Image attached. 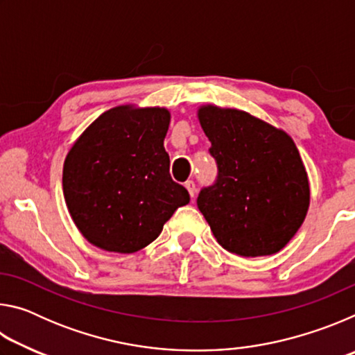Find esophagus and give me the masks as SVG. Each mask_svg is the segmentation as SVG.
<instances>
[{
    "mask_svg": "<svg viewBox=\"0 0 355 355\" xmlns=\"http://www.w3.org/2000/svg\"><path fill=\"white\" fill-rule=\"evenodd\" d=\"M184 188L188 189V192H189V196H191V197H194V196H196V184H194V182H192V180H189V182H186V183H184Z\"/></svg>",
    "mask_w": 355,
    "mask_h": 355,
    "instance_id": "1",
    "label": "esophagus"
}]
</instances>
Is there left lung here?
<instances>
[{
    "label": "left lung",
    "instance_id": "1",
    "mask_svg": "<svg viewBox=\"0 0 355 355\" xmlns=\"http://www.w3.org/2000/svg\"><path fill=\"white\" fill-rule=\"evenodd\" d=\"M197 117L219 171L216 183L197 197L214 238L241 257L277 254L310 207L309 175L296 144L245 111L203 105Z\"/></svg>",
    "mask_w": 355,
    "mask_h": 355
}]
</instances>
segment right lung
<instances>
[{
	"label": "right lung",
	"instance_id": "add662e5",
	"mask_svg": "<svg viewBox=\"0 0 355 355\" xmlns=\"http://www.w3.org/2000/svg\"><path fill=\"white\" fill-rule=\"evenodd\" d=\"M166 107L122 105L95 119L70 147L62 189L69 213L95 248L133 254L163 232L189 194L169 173Z\"/></svg>",
	"mask_w": 355,
	"mask_h": 355
}]
</instances>
